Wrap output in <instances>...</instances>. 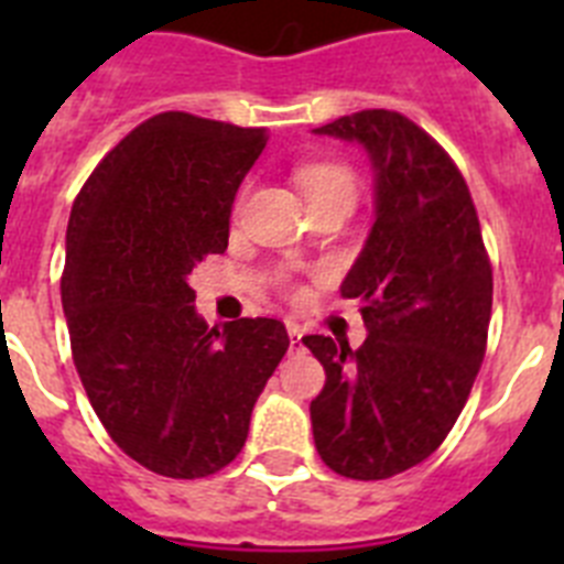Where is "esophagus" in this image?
Masks as SVG:
<instances>
[{
	"mask_svg": "<svg viewBox=\"0 0 564 564\" xmlns=\"http://www.w3.org/2000/svg\"><path fill=\"white\" fill-rule=\"evenodd\" d=\"M288 336H291L293 350H299V347H302V327H299L296 322H288Z\"/></svg>",
	"mask_w": 564,
	"mask_h": 564,
	"instance_id": "obj_1",
	"label": "esophagus"
}]
</instances>
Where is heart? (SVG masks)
<instances>
[{
	"label": "heart",
	"instance_id": "obj_1",
	"mask_svg": "<svg viewBox=\"0 0 564 564\" xmlns=\"http://www.w3.org/2000/svg\"><path fill=\"white\" fill-rule=\"evenodd\" d=\"M299 183L305 188V197H313V194H347V197H352V192H356L352 174L344 166H330V163L302 169Z\"/></svg>",
	"mask_w": 564,
	"mask_h": 564
}]
</instances>
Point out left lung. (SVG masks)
<instances>
[{"mask_svg":"<svg viewBox=\"0 0 564 564\" xmlns=\"http://www.w3.org/2000/svg\"><path fill=\"white\" fill-rule=\"evenodd\" d=\"M313 132L364 149L376 203L341 282L367 338L358 350L302 338L327 372L311 401L313 441L336 475L387 480L426 460L466 406L486 352L491 265L466 181L410 118L364 109Z\"/></svg>","mask_w":564,"mask_h":564,"instance_id":"obj_1","label":"left lung"}]
</instances>
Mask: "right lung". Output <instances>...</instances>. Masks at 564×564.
I'll return each mask as SVG.
<instances>
[{
    "mask_svg": "<svg viewBox=\"0 0 564 564\" xmlns=\"http://www.w3.org/2000/svg\"><path fill=\"white\" fill-rule=\"evenodd\" d=\"M265 129L163 112L89 174L67 223L62 305L73 361L104 430L174 480L220 471L288 352L276 318L208 327L188 276L228 248L239 183Z\"/></svg>",
    "mask_w": 564,
    "mask_h": 564,
    "instance_id": "1",
    "label": "right lung"
}]
</instances>
